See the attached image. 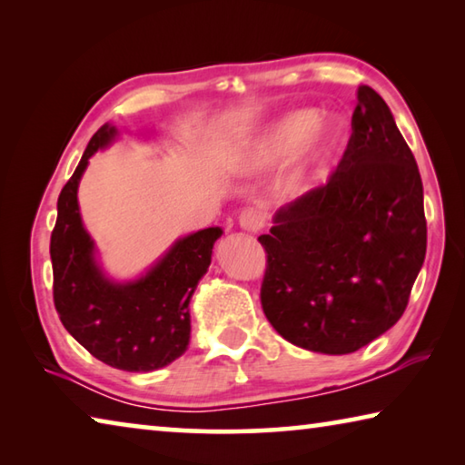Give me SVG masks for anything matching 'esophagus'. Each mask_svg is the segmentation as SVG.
Wrapping results in <instances>:
<instances>
[{"label":"esophagus","mask_w":465,"mask_h":465,"mask_svg":"<svg viewBox=\"0 0 465 465\" xmlns=\"http://www.w3.org/2000/svg\"><path fill=\"white\" fill-rule=\"evenodd\" d=\"M240 227L246 232H261L264 227V215L258 209H243L240 213Z\"/></svg>","instance_id":"esophagus-1"}]
</instances>
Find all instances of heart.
Instances as JSON below:
<instances>
[{
	"mask_svg": "<svg viewBox=\"0 0 465 465\" xmlns=\"http://www.w3.org/2000/svg\"><path fill=\"white\" fill-rule=\"evenodd\" d=\"M344 139L342 124L332 119H318L313 110H295L279 119L264 133L254 149L258 162H274L289 155L303 143V155L312 166L328 162Z\"/></svg>",
	"mask_w": 465,
	"mask_h": 465,
	"instance_id": "obj_1",
	"label": "heart"
}]
</instances>
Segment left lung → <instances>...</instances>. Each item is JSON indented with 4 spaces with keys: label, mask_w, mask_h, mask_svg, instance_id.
I'll return each mask as SVG.
<instances>
[{
    "label": "left lung",
    "mask_w": 465,
    "mask_h": 465,
    "mask_svg": "<svg viewBox=\"0 0 465 465\" xmlns=\"http://www.w3.org/2000/svg\"><path fill=\"white\" fill-rule=\"evenodd\" d=\"M352 133L326 184L277 211L261 303L302 349L346 355L402 318L427 254L422 180L388 104L359 88Z\"/></svg>",
    "instance_id": "left-lung-1"
}]
</instances>
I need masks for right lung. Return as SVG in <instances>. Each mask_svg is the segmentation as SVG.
I'll return each instance as SVG.
<instances>
[{"instance_id": "obj_1", "label": "right lung", "mask_w": 465, "mask_h": 465, "mask_svg": "<svg viewBox=\"0 0 465 465\" xmlns=\"http://www.w3.org/2000/svg\"><path fill=\"white\" fill-rule=\"evenodd\" d=\"M94 133L57 201L51 233L53 302L61 324L92 357L123 371H153L176 361L191 338L188 302L207 272L219 227L178 240L143 279L113 285L94 262V242L77 209V184L90 157L114 137Z\"/></svg>"}]
</instances>
